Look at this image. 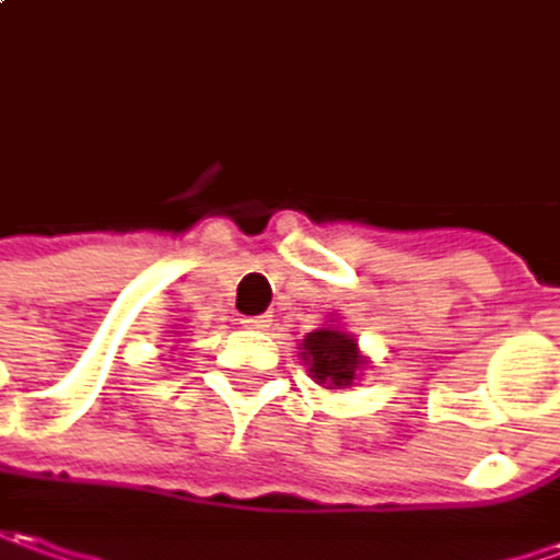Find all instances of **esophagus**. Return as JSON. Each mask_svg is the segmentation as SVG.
<instances>
[{"instance_id": "esophagus-1", "label": "esophagus", "mask_w": 560, "mask_h": 560, "mask_svg": "<svg viewBox=\"0 0 560 560\" xmlns=\"http://www.w3.org/2000/svg\"><path fill=\"white\" fill-rule=\"evenodd\" d=\"M244 328H250V331H266L269 325H272V318L269 316H254V318H242Z\"/></svg>"}]
</instances>
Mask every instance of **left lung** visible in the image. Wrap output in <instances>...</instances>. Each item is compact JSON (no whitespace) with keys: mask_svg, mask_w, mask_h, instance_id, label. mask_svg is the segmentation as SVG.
<instances>
[{"mask_svg":"<svg viewBox=\"0 0 560 560\" xmlns=\"http://www.w3.org/2000/svg\"><path fill=\"white\" fill-rule=\"evenodd\" d=\"M300 359L310 377L325 390H347L362 381V372L369 369V357L359 350L357 335H350L335 316L303 338Z\"/></svg>","mask_w":560,"mask_h":560,"instance_id":"1","label":"left lung"}]
</instances>
